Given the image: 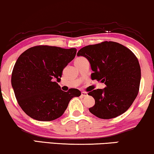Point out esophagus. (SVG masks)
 <instances>
[{
	"mask_svg": "<svg viewBox=\"0 0 154 154\" xmlns=\"http://www.w3.org/2000/svg\"><path fill=\"white\" fill-rule=\"evenodd\" d=\"M82 97H87V95H88V94L86 92V91H82Z\"/></svg>",
	"mask_w": 154,
	"mask_h": 154,
	"instance_id": "esophagus-1",
	"label": "esophagus"
}]
</instances>
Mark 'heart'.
<instances>
[{
  "label": "heart",
  "mask_w": 154,
  "mask_h": 154,
  "mask_svg": "<svg viewBox=\"0 0 154 154\" xmlns=\"http://www.w3.org/2000/svg\"><path fill=\"white\" fill-rule=\"evenodd\" d=\"M82 58H84V57H78V58H77V59H76V60H81V59H82Z\"/></svg>",
  "instance_id": "1"
}]
</instances>
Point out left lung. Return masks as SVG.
Wrapping results in <instances>:
<instances>
[{
  "label": "left lung",
  "instance_id": "obj_1",
  "mask_svg": "<svg viewBox=\"0 0 154 154\" xmlns=\"http://www.w3.org/2000/svg\"><path fill=\"white\" fill-rule=\"evenodd\" d=\"M77 55L90 63L91 79L104 82V89L89 91L95 104L89 110L98 118L109 119L124 114L139 91L141 67L136 55L118 42L104 41L84 47Z\"/></svg>",
  "mask_w": 154,
  "mask_h": 154
}]
</instances>
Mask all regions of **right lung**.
<instances>
[{"label": "right lung", "instance_id": "add662e5", "mask_svg": "<svg viewBox=\"0 0 154 154\" xmlns=\"http://www.w3.org/2000/svg\"><path fill=\"white\" fill-rule=\"evenodd\" d=\"M76 53L75 48L38 45L17 58L11 84L17 103L27 115L42 122L54 120L64 114L72 97L80 96L77 89L64 91L57 82Z\"/></svg>", "mask_w": 154, "mask_h": 154}]
</instances>
